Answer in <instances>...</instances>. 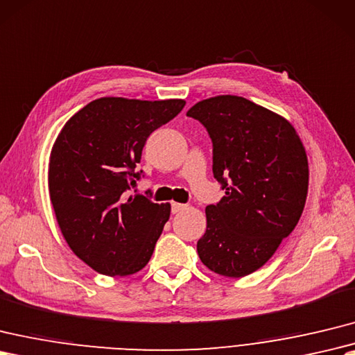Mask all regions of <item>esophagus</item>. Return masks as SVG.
Here are the masks:
<instances>
[{
  "label": "esophagus",
  "mask_w": 355,
  "mask_h": 355,
  "mask_svg": "<svg viewBox=\"0 0 355 355\" xmlns=\"http://www.w3.org/2000/svg\"><path fill=\"white\" fill-rule=\"evenodd\" d=\"M187 209L186 204H180V202H172V213L177 215V213H181L183 210Z\"/></svg>",
  "instance_id": "1"
}]
</instances>
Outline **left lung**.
<instances>
[{
	"mask_svg": "<svg viewBox=\"0 0 355 355\" xmlns=\"http://www.w3.org/2000/svg\"><path fill=\"white\" fill-rule=\"evenodd\" d=\"M213 144V175L225 196L205 207L207 230L198 241L201 261L219 275L257 270L298 224L309 189V163L289 121L242 96L196 103Z\"/></svg>",
	"mask_w": 355,
	"mask_h": 355,
	"instance_id": "left-lung-1",
	"label": "left lung"
}]
</instances>
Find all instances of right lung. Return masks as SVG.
Wrapping results in <instances>:
<instances>
[{"label":"right lung","instance_id":"add662e5","mask_svg":"<svg viewBox=\"0 0 355 355\" xmlns=\"http://www.w3.org/2000/svg\"><path fill=\"white\" fill-rule=\"evenodd\" d=\"M184 104L100 98L55 139L48 187L57 222L73 254L103 275L136 274L151 259L171 205L127 193L142 177L136 166L146 139Z\"/></svg>","mask_w":355,"mask_h":355}]
</instances>
